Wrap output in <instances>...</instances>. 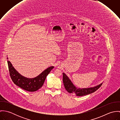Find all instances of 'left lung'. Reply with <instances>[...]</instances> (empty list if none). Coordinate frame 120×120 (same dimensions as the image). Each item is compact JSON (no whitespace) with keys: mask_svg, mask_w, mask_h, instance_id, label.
I'll return each mask as SVG.
<instances>
[{"mask_svg":"<svg viewBox=\"0 0 120 120\" xmlns=\"http://www.w3.org/2000/svg\"><path fill=\"white\" fill-rule=\"evenodd\" d=\"M63 81L66 90L70 93L75 94L77 96H85L96 91L98 90L103 83L95 87L87 88H78L74 86L68 77L65 73H63Z\"/></svg>","mask_w":120,"mask_h":120,"instance_id":"8db88e82","label":"left lung"}]
</instances>
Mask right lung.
Segmentation results:
<instances>
[{"instance_id": "obj_1", "label": "right lung", "mask_w": 120, "mask_h": 120, "mask_svg": "<svg viewBox=\"0 0 120 120\" xmlns=\"http://www.w3.org/2000/svg\"><path fill=\"white\" fill-rule=\"evenodd\" d=\"M7 63L10 75L14 83L22 89L31 92L36 91L42 87L47 75L54 68L53 66L50 67L34 78H28L21 75L9 60H7Z\"/></svg>"}]
</instances>
